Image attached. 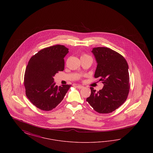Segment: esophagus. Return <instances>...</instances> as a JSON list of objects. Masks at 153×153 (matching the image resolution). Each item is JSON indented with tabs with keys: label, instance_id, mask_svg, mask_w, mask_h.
<instances>
[{
	"label": "esophagus",
	"instance_id": "obj_1",
	"mask_svg": "<svg viewBox=\"0 0 153 153\" xmlns=\"http://www.w3.org/2000/svg\"><path fill=\"white\" fill-rule=\"evenodd\" d=\"M77 88H79V89H82V88H84V87H83V86H82V85H77Z\"/></svg>",
	"mask_w": 153,
	"mask_h": 153
}]
</instances>
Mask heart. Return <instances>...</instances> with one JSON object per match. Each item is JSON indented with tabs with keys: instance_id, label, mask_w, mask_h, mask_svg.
<instances>
[{
	"instance_id": "1",
	"label": "heart",
	"mask_w": 153,
	"mask_h": 153,
	"mask_svg": "<svg viewBox=\"0 0 153 153\" xmlns=\"http://www.w3.org/2000/svg\"><path fill=\"white\" fill-rule=\"evenodd\" d=\"M84 56H85V55H84Z\"/></svg>"
}]
</instances>
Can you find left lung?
I'll return each instance as SVG.
<instances>
[{"label": "left lung", "instance_id": "obj_1", "mask_svg": "<svg viewBox=\"0 0 153 153\" xmlns=\"http://www.w3.org/2000/svg\"><path fill=\"white\" fill-rule=\"evenodd\" d=\"M97 62L95 78L104 87L96 92L91 87L87 102L96 112L108 114L118 108L127 99L130 89L128 66L123 57L108 48H95L91 51Z\"/></svg>", "mask_w": 153, "mask_h": 153}]
</instances>
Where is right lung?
Segmentation results:
<instances>
[{"label":"right lung","instance_id":"right-lung-1","mask_svg":"<svg viewBox=\"0 0 153 153\" xmlns=\"http://www.w3.org/2000/svg\"><path fill=\"white\" fill-rule=\"evenodd\" d=\"M69 49L57 45L38 51L30 59L24 77L27 98L38 108L51 111L63 100L71 85H56L54 76L64 69Z\"/></svg>","mask_w":153,"mask_h":153}]
</instances>
